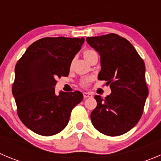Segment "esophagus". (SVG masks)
I'll return each instance as SVG.
<instances>
[{
  "mask_svg": "<svg viewBox=\"0 0 161 161\" xmlns=\"http://www.w3.org/2000/svg\"><path fill=\"white\" fill-rule=\"evenodd\" d=\"M83 97H85V98H86V97H93V94L91 92H84L83 93Z\"/></svg>",
  "mask_w": 161,
  "mask_h": 161,
  "instance_id": "esophagus-1",
  "label": "esophagus"
}]
</instances>
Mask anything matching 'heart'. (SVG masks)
Listing matches in <instances>:
<instances>
[{
	"instance_id": "obj_1",
	"label": "heart",
	"mask_w": 161,
	"mask_h": 161,
	"mask_svg": "<svg viewBox=\"0 0 161 161\" xmlns=\"http://www.w3.org/2000/svg\"><path fill=\"white\" fill-rule=\"evenodd\" d=\"M92 52H94V51H92V50H86L85 52H83L84 58H86V57L87 56V55H89L90 54L92 53ZM86 82H87V79H84V80L82 81V85H83V86L86 85Z\"/></svg>"
}]
</instances>
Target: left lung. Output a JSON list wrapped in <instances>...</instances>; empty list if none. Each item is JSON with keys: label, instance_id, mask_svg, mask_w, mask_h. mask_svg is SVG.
I'll list each match as a JSON object with an SVG mask.
<instances>
[{"label": "left lung", "instance_id": "1", "mask_svg": "<svg viewBox=\"0 0 161 161\" xmlns=\"http://www.w3.org/2000/svg\"><path fill=\"white\" fill-rule=\"evenodd\" d=\"M86 42L100 55L98 79L111 89L104 99L94 96L97 106L91 121L100 133L120 136L133 129L143 114L148 95L145 63L130 41L114 33L87 37Z\"/></svg>", "mask_w": 161, "mask_h": 161}]
</instances>
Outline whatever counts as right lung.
I'll return each mask as SVG.
<instances>
[{"label":"right lung","mask_w":161,"mask_h":161,"mask_svg":"<svg viewBox=\"0 0 161 161\" xmlns=\"http://www.w3.org/2000/svg\"><path fill=\"white\" fill-rule=\"evenodd\" d=\"M84 38L45 37L31 43L15 67L13 94L17 114L29 130L42 136L62 131L81 103L80 91L55 93L56 79L67 76Z\"/></svg>","instance_id":"add662e5"}]
</instances>
